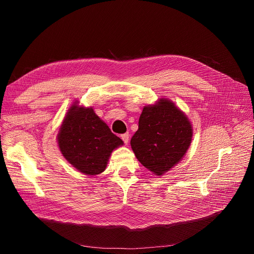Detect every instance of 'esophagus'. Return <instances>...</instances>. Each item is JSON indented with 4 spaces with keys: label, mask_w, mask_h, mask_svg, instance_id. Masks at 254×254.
Wrapping results in <instances>:
<instances>
[{
    "label": "esophagus",
    "mask_w": 254,
    "mask_h": 254,
    "mask_svg": "<svg viewBox=\"0 0 254 254\" xmlns=\"http://www.w3.org/2000/svg\"><path fill=\"white\" fill-rule=\"evenodd\" d=\"M121 137H122L123 142L125 143V145H128V142H129V133L126 132V133H124V134H122Z\"/></svg>",
    "instance_id": "34e87169"
}]
</instances>
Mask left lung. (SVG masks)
Segmentation results:
<instances>
[{
  "label": "left lung",
  "instance_id": "left-lung-1",
  "mask_svg": "<svg viewBox=\"0 0 254 254\" xmlns=\"http://www.w3.org/2000/svg\"><path fill=\"white\" fill-rule=\"evenodd\" d=\"M191 136L193 128L187 115L170 99L161 98L143 108L130 145L141 164L161 176L180 162Z\"/></svg>",
  "mask_w": 254,
  "mask_h": 254
}]
</instances>
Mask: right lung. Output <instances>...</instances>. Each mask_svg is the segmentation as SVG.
Masks as SVG:
<instances>
[{"label": "right lung", "mask_w": 254, "mask_h": 254, "mask_svg": "<svg viewBox=\"0 0 254 254\" xmlns=\"http://www.w3.org/2000/svg\"><path fill=\"white\" fill-rule=\"evenodd\" d=\"M57 140L67 162L89 176L103 173L111 152L124 144L97 117L92 107L86 108L77 103L67 110Z\"/></svg>", "instance_id": "right-lung-1"}]
</instances>
